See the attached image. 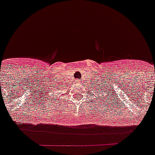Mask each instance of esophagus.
Listing matches in <instances>:
<instances>
[{"instance_id": "34e87169", "label": "esophagus", "mask_w": 155, "mask_h": 155, "mask_svg": "<svg viewBox=\"0 0 155 155\" xmlns=\"http://www.w3.org/2000/svg\"><path fill=\"white\" fill-rule=\"evenodd\" d=\"M76 84H80V82H79L78 80H76Z\"/></svg>"}]
</instances>
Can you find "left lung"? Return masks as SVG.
Wrapping results in <instances>:
<instances>
[{
	"mask_svg": "<svg viewBox=\"0 0 155 155\" xmlns=\"http://www.w3.org/2000/svg\"><path fill=\"white\" fill-rule=\"evenodd\" d=\"M99 92H100V90H99ZM105 97H106V96H105Z\"/></svg>",
	"mask_w": 155,
	"mask_h": 155,
	"instance_id": "left-lung-1",
	"label": "left lung"
}]
</instances>
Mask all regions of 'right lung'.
I'll use <instances>...</instances> for the list:
<instances>
[{"label":"right lung","mask_w":155,"mask_h":155,"mask_svg":"<svg viewBox=\"0 0 155 155\" xmlns=\"http://www.w3.org/2000/svg\"><path fill=\"white\" fill-rule=\"evenodd\" d=\"M51 95H52V94H51ZM52 96H53V95H52Z\"/></svg>","instance_id":"1"}]
</instances>
